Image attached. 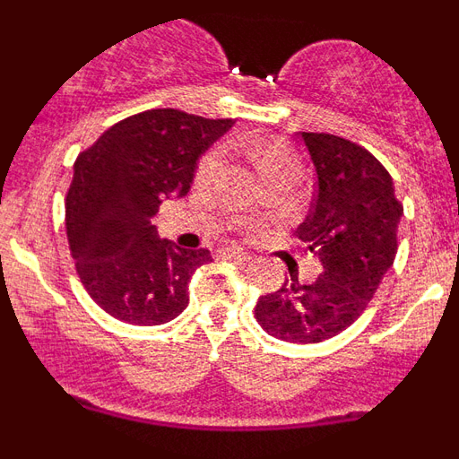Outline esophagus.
Returning <instances> with one entry per match:
<instances>
[{
    "label": "esophagus",
    "instance_id": "1",
    "mask_svg": "<svg viewBox=\"0 0 459 459\" xmlns=\"http://www.w3.org/2000/svg\"><path fill=\"white\" fill-rule=\"evenodd\" d=\"M222 259H232V262H248L250 255L243 253V250H234V248H225L221 250Z\"/></svg>",
    "mask_w": 459,
    "mask_h": 459
}]
</instances>
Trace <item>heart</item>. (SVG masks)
<instances>
[{
	"instance_id": "1",
	"label": "heart",
	"mask_w": 459,
	"mask_h": 459,
	"mask_svg": "<svg viewBox=\"0 0 459 459\" xmlns=\"http://www.w3.org/2000/svg\"><path fill=\"white\" fill-rule=\"evenodd\" d=\"M238 147L257 165L262 177L275 169H299V158L287 144L278 140H241ZM218 165H221V153L216 149L206 152L197 163V179H211Z\"/></svg>"
}]
</instances>
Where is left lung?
Listing matches in <instances>:
<instances>
[{"label": "left lung", "instance_id": "obj_1", "mask_svg": "<svg viewBox=\"0 0 459 459\" xmlns=\"http://www.w3.org/2000/svg\"><path fill=\"white\" fill-rule=\"evenodd\" d=\"M317 174L310 216L296 237L322 262V275L290 280L259 296L255 317L285 342H322L354 324L375 296L397 253L403 204L386 168L354 142L328 133H301Z\"/></svg>", "mask_w": 459, "mask_h": 459}]
</instances>
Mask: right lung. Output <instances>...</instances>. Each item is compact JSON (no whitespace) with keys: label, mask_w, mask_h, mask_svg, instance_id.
Returning a JSON list of instances; mask_svg holds the SVG:
<instances>
[{"label":"right lung","mask_w":459,"mask_h":459,"mask_svg":"<svg viewBox=\"0 0 459 459\" xmlns=\"http://www.w3.org/2000/svg\"><path fill=\"white\" fill-rule=\"evenodd\" d=\"M232 124L149 109L108 128L73 165L68 246L84 290L119 322L158 326L188 306L190 278L211 253L160 238L153 216L188 195L200 156Z\"/></svg>","instance_id":"1"}]
</instances>
